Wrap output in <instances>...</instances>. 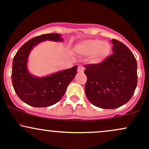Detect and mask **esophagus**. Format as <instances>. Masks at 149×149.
<instances>
[{
	"mask_svg": "<svg viewBox=\"0 0 149 149\" xmlns=\"http://www.w3.org/2000/svg\"><path fill=\"white\" fill-rule=\"evenodd\" d=\"M84 70V68L83 66H79L78 67V69H77V72H83Z\"/></svg>",
	"mask_w": 149,
	"mask_h": 149,
	"instance_id": "34e87169",
	"label": "esophagus"
}]
</instances>
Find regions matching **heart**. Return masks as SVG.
I'll return each mask as SVG.
<instances>
[{"label": "heart", "instance_id": "heart-1", "mask_svg": "<svg viewBox=\"0 0 149 149\" xmlns=\"http://www.w3.org/2000/svg\"><path fill=\"white\" fill-rule=\"evenodd\" d=\"M76 49L84 55H92L93 61L100 63L109 55L111 46L107 41H102L100 39H90L77 45Z\"/></svg>", "mask_w": 149, "mask_h": 149}]
</instances>
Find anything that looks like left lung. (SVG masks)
<instances>
[{"label": "left lung", "mask_w": 149, "mask_h": 149, "mask_svg": "<svg viewBox=\"0 0 149 149\" xmlns=\"http://www.w3.org/2000/svg\"><path fill=\"white\" fill-rule=\"evenodd\" d=\"M113 54L100 64L85 65V94L97 107L115 109L127 103L137 85V62L122 42L112 40Z\"/></svg>", "instance_id": "obj_1"}]
</instances>
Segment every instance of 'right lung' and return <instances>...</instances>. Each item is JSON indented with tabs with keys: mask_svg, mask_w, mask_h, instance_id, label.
<instances>
[{
	"mask_svg": "<svg viewBox=\"0 0 149 149\" xmlns=\"http://www.w3.org/2000/svg\"><path fill=\"white\" fill-rule=\"evenodd\" d=\"M63 41L57 33L36 37L18 49L13 61L12 82L15 93L27 104L34 107L52 106L58 102L77 74V66L45 77H36L28 70V57L33 47L43 41Z\"/></svg>",
	"mask_w": 149,
	"mask_h": 149,
	"instance_id": "add662e5",
	"label": "right lung"
}]
</instances>
